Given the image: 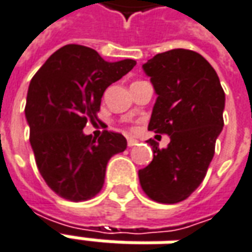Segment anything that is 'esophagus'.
<instances>
[{
    "label": "esophagus",
    "mask_w": 252,
    "mask_h": 252,
    "mask_svg": "<svg viewBox=\"0 0 252 252\" xmlns=\"http://www.w3.org/2000/svg\"><path fill=\"white\" fill-rule=\"evenodd\" d=\"M139 140L135 139V137H128V147H133V146H136Z\"/></svg>",
    "instance_id": "34e87169"
}]
</instances>
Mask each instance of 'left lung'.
I'll list each match as a JSON object with an SVG mask.
<instances>
[{"mask_svg": "<svg viewBox=\"0 0 252 252\" xmlns=\"http://www.w3.org/2000/svg\"><path fill=\"white\" fill-rule=\"evenodd\" d=\"M157 101L148 129L167 133L169 146L150 139L154 159L139 170L144 193L157 202L186 200L205 178L215 144L224 126L225 94L215 68L200 54L175 48L143 64Z\"/></svg>", "mask_w": 252, "mask_h": 252, "instance_id": "left-lung-1", "label": "left lung"}]
</instances>
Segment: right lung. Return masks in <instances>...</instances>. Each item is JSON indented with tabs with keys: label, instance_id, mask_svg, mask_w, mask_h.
I'll return each instance as SVG.
<instances>
[{
	"label": "right lung",
	"instance_id": "add662e5",
	"mask_svg": "<svg viewBox=\"0 0 252 252\" xmlns=\"http://www.w3.org/2000/svg\"><path fill=\"white\" fill-rule=\"evenodd\" d=\"M136 64L133 59L106 62L93 48L67 44L48 58L28 88L25 119L31 147L46 184L58 195L85 201L98 193L109 159L126 148V137L104 131L85 135L97 120L102 94Z\"/></svg>",
	"mask_w": 252,
	"mask_h": 252
}]
</instances>
